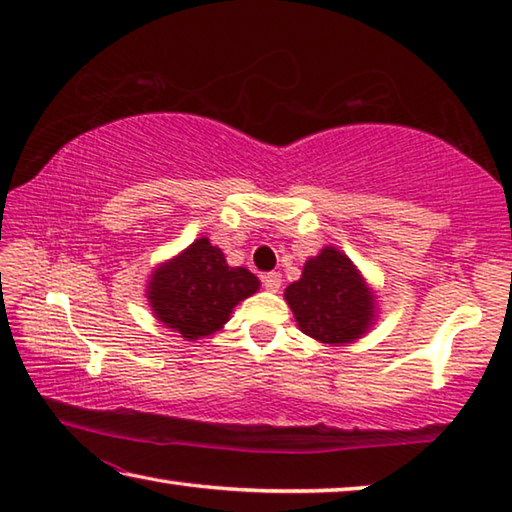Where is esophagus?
I'll return each instance as SVG.
<instances>
[{"mask_svg": "<svg viewBox=\"0 0 512 512\" xmlns=\"http://www.w3.org/2000/svg\"><path fill=\"white\" fill-rule=\"evenodd\" d=\"M262 282H264V289L266 291L275 293V291H280V287H282V275L280 273H266L262 277Z\"/></svg>", "mask_w": 512, "mask_h": 512, "instance_id": "1", "label": "esophagus"}]
</instances>
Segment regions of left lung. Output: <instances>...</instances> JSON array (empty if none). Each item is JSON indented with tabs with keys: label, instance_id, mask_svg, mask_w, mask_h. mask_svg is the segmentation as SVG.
<instances>
[{
	"label": "left lung",
	"instance_id": "8db88e82",
	"mask_svg": "<svg viewBox=\"0 0 512 512\" xmlns=\"http://www.w3.org/2000/svg\"><path fill=\"white\" fill-rule=\"evenodd\" d=\"M284 300L302 334L325 345H348L366 336L377 320V296L343 250L325 246L302 266Z\"/></svg>",
	"mask_w": 512,
	"mask_h": 512
}]
</instances>
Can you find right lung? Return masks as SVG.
<instances>
[{
	"mask_svg": "<svg viewBox=\"0 0 512 512\" xmlns=\"http://www.w3.org/2000/svg\"><path fill=\"white\" fill-rule=\"evenodd\" d=\"M259 291V280L244 266H230L219 246L198 237L183 253L158 264L146 282L155 320L185 341L223 329L232 309Z\"/></svg>",
	"mask_w": 512,
	"mask_h": 512,
	"instance_id": "obj_1",
	"label": "right lung"
}]
</instances>
